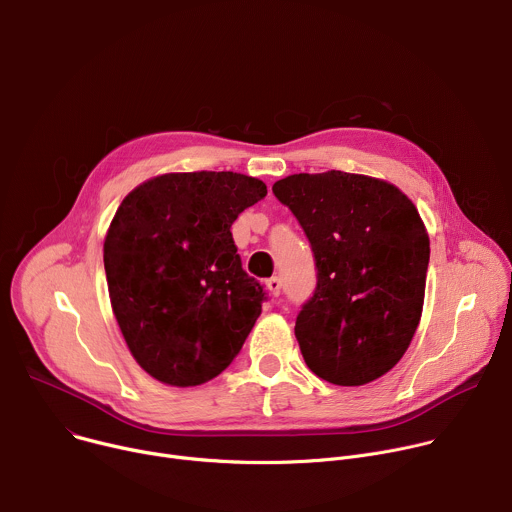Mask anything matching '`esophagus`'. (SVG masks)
I'll use <instances>...</instances> for the list:
<instances>
[{"label": "esophagus", "instance_id": "obj_1", "mask_svg": "<svg viewBox=\"0 0 512 512\" xmlns=\"http://www.w3.org/2000/svg\"><path fill=\"white\" fill-rule=\"evenodd\" d=\"M265 285H267V289H269V294H271L273 298H277V296L281 294V279H279L277 275L269 277V279L265 281Z\"/></svg>", "mask_w": 512, "mask_h": 512}]
</instances>
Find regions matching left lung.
I'll list each match as a JSON object with an SVG mask.
<instances>
[{"label":"left lung","instance_id":"8db88e82","mask_svg":"<svg viewBox=\"0 0 512 512\" xmlns=\"http://www.w3.org/2000/svg\"><path fill=\"white\" fill-rule=\"evenodd\" d=\"M304 229L316 289L296 318L308 369L340 385H367L401 360L417 330L429 237L415 204L393 184L330 170L273 184Z\"/></svg>","mask_w":512,"mask_h":512}]
</instances>
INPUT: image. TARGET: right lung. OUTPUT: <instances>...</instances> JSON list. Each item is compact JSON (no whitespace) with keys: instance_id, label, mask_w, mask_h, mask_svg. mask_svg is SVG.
I'll use <instances>...</instances> for the list:
<instances>
[{"instance_id":"obj_1","label":"right lung","mask_w":512,"mask_h":512,"mask_svg":"<svg viewBox=\"0 0 512 512\" xmlns=\"http://www.w3.org/2000/svg\"><path fill=\"white\" fill-rule=\"evenodd\" d=\"M265 194L237 172L164 174L117 208L103 247L109 298L154 379L202 385L239 354L267 294L243 269L231 227Z\"/></svg>"}]
</instances>
